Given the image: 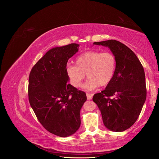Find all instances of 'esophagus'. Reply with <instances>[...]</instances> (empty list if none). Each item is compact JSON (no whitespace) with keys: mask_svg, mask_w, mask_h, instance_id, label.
Segmentation results:
<instances>
[{"mask_svg":"<svg viewBox=\"0 0 159 159\" xmlns=\"http://www.w3.org/2000/svg\"><path fill=\"white\" fill-rule=\"evenodd\" d=\"M86 95H87V98H88V100H90V99H92L93 94H89V93H87V94H86Z\"/></svg>","mask_w":159,"mask_h":159,"instance_id":"1","label":"esophagus"}]
</instances>
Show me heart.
<instances>
[{
    "label": "heart",
    "mask_w": 159,
    "mask_h": 159,
    "mask_svg": "<svg viewBox=\"0 0 159 159\" xmlns=\"http://www.w3.org/2000/svg\"><path fill=\"white\" fill-rule=\"evenodd\" d=\"M75 64L76 66L69 64L66 68L71 84L75 88L80 87L86 74L88 80L82 88L92 91L111 81L116 70L117 60L111 52L88 51L77 57Z\"/></svg>",
    "instance_id": "obj_1"
}]
</instances>
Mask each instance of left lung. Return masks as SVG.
<instances>
[{
	"label": "left lung",
	"mask_w": 159,
	"mask_h": 159,
	"mask_svg": "<svg viewBox=\"0 0 159 159\" xmlns=\"http://www.w3.org/2000/svg\"><path fill=\"white\" fill-rule=\"evenodd\" d=\"M108 47L117 60L111 81L93 101L102 113L104 125L110 131L121 132L131 127L141 113L147 98L145 74L135 54L117 40L95 42Z\"/></svg>",
	"instance_id": "8db88e82"
}]
</instances>
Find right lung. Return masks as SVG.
Wrapping results in <instances>:
<instances>
[{
	"instance_id": "add662e5",
	"label": "right lung",
	"mask_w": 159,
	"mask_h": 159,
	"mask_svg": "<svg viewBox=\"0 0 159 159\" xmlns=\"http://www.w3.org/2000/svg\"><path fill=\"white\" fill-rule=\"evenodd\" d=\"M79 44L55 47L33 67L29 75L28 99L38 121L48 131L66 137L80 127V110L87 100L84 91L68 84V60Z\"/></svg>"
}]
</instances>
